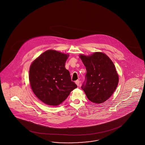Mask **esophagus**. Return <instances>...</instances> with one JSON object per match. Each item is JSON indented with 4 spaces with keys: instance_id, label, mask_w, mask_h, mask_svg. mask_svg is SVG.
<instances>
[{
    "instance_id": "34e87169",
    "label": "esophagus",
    "mask_w": 145,
    "mask_h": 145,
    "mask_svg": "<svg viewBox=\"0 0 145 145\" xmlns=\"http://www.w3.org/2000/svg\"><path fill=\"white\" fill-rule=\"evenodd\" d=\"M75 83L78 86H79V84H80V81H79V80H76V81H75Z\"/></svg>"
}]
</instances>
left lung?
I'll return each instance as SVG.
<instances>
[{
    "label": "left lung",
    "instance_id": "obj_1",
    "mask_svg": "<svg viewBox=\"0 0 145 145\" xmlns=\"http://www.w3.org/2000/svg\"><path fill=\"white\" fill-rule=\"evenodd\" d=\"M86 66L87 82L82 88L88 99L95 104L106 101L119 84V75L113 62L102 52L79 55Z\"/></svg>",
    "mask_w": 145,
    "mask_h": 145
}]
</instances>
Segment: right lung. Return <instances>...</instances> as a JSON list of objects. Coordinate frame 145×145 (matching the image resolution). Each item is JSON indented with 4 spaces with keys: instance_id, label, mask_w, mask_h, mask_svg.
I'll return each mask as SVG.
<instances>
[{
    "instance_id": "obj_1",
    "label": "right lung",
    "mask_w": 145,
    "mask_h": 145,
    "mask_svg": "<svg viewBox=\"0 0 145 145\" xmlns=\"http://www.w3.org/2000/svg\"><path fill=\"white\" fill-rule=\"evenodd\" d=\"M69 54L49 49L32 62L29 71L31 89L40 101L56 106L77 88L65 65Z\"/></svg>"
}]
</instances>
